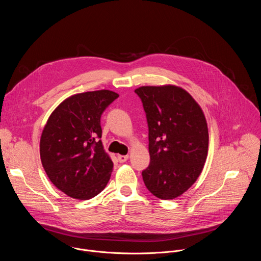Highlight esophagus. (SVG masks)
<instances>
[{
    "label": "esophagus",
    "mask_w": 261,
    "mask_h": 261,
    "mask_svg": "<svg viewBox=\"0 0 261 261\" xmlns=\"http://www.w3.org/2000/svg\"><path fill=\"white\" fill-rule=\"evenodd\" d=\"M128 158H129L128 155H118V160H119L120 163L126 162L128 160Z\"/></svg>",
    "instance_id": "1"
}]
</instances>
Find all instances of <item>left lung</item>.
<instances>
[{"instance_id":"1","label":"left lung","mask_w":261,"mask_h":261,"mask_svg":"<svg viewBox=\"0 0 261 261\" xmlns=\"http://www.w3.org/2000/svg\"><path fill=\"white\" fill-rule=\"evenodd\" d=\"M148 127L150 165L142 172L147 190L173 199L199 176L207 156L208 132L201 108L189 93L174 86L141 87Z\"/></svg>"}]
</instances>
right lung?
Listing matches in <instances>:
<instances>
[{
    "instance_id": "obj_1",
    "label": "right lung",
    "mask_w": 261,
    "mask_h": 261,
    "mask_svg": "<svg viewBox=\"0 0 261 261\" xmlns=\"http://www.w3.org/2000/svg\"><path fill=\"white\" fill-rule=\"evenodd\" d=\"M119 95L102 90L69 97L50 115L40 139L43 168L56 187L90 199L107 185L114 164L104 152L101 116Z\"/></svg>"
}]
</instances>
